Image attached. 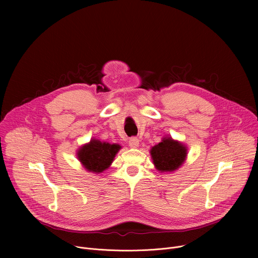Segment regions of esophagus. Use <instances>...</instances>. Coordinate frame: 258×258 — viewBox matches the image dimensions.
Instances as JSON below:
<instances>
[{
    "instance_id": "34e87169",
    "label": "esophagus",
    "mask_w": 258,
    "mask_h": 258,
    "mask_svg": "<svg viewBox=\"0 0 258 258\" xmlns=\"http://www.w3.org/2000/svg\"><path fill=\"white\" fill-rule=\"evenodd\" d=\"M139 140L137 139V138H132L130 141H128V145H130V147L131 148H133V149H137L138 147H139Z\"/></svg>"
}]
</instances>
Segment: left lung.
Returning a JSON list of instances; mask_svg holds the SVG:
<instances>
[{
	"instance_id": "1",
	"label": "left lung",
	"mask_w": 258,
	"mask_h": 258,
	"mask_svg": "<svg viewBox=\"0 0 258 258\" xmlns=\"http://www.w3.org/2000/svg\"><path fill=\"white\" fill-rule=\"evenodd\" d=\"M150 155L155 168L161 173H167L177 170L183 164L187 159L188 149L185 144L166 136L152 147Z\"/></svg>"
}]
</instances>
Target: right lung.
I'll return each instance as SVG.
<instances>
[{"instance_id": "right-lung-1", "label": "right lung", "mask_w": 258, "mask_h": 258, "mask_svg": "<svg viewBox=\"0 0 258 258\" xmlns=\"http://www.w3.org/2000/svg\"><path fill=\"white\" fill-rule=\"evenodd\" d=\"M120 149L119 144H110L93 138L80 147L77 156L87 171L99 174L110 167Z\"/></svg>"}]
</instances>
